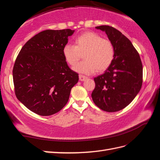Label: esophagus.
Wrapping results in <instances>:
<instances>
[{"mask_svg":"<svg viewBox=\"0 0 160 160\" xmlns=\"http://www.w3.org/2000/svg\"><path fill=\"white\" fill-rule=\"evenodd\" d=\"M86 79H87V77L86 76L82 75V74H80V75H79V80L81 81H83L86 80Z\"/></svg>","mask_w":160,"mask_h":160,"instance_id":"obj_1","label":"esophagus"}]
</instances>
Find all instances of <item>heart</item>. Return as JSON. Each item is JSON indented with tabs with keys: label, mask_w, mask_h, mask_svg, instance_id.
Wrapping results in <instances>:
<instances>
[{
	"label": "heart",
	"mask_w": 160,
	"mask_h": 160,
	"mask_svg": "<svg viewBox=\"0 0 160 160\" xmlns=\"http://www.w3.org/2000/svg\"><path fill=\"white\" fill-rule=\"evenodd\" d=\"M75 46L67 44L63 48L62 53L66 62L74 66L83 54L84 61L74 67L77 72L91 74L96 71L104 72L111 65L114 57L112 43L107 39L102 38L98 33L87 31L74 40Z\"/></svg>",
	"instance_id": "heart-1"
}]
</instances>
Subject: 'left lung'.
Masks as SVG:
<instances>
[{
	"instance_id": "obj_1",
	"label": "left lung",
	"mask_w": 160,
	"mask_h": 160,
	"mask_svg": "<svg viewBox=\"0 0 160 160\" xmlns=\"http://www.w3.org/2000/svg\"><path fill=\"white\" fill-rule=\"evenodd\" d=\"M105 32L114 48V57L105 72L95 77L92 93L94 104L103 111L115 112L131 103L142 88V64L138 51L121 32L107 25L95 27Z\"/></svg>"
}]
</instances>
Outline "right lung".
I'll use <instances>...</instances> for the list:
<instances>
[{
    "instance_id": "right-lung-1",
    "label": "right lung",
    "mask_w": 160,
    "mask_h": 160,
    "mask_svg": "<svg viewBox=\"0 0 160 160\" xmlns=\"http://www.w3.org/2000/svg\"><path fill=\"white\" fill-rule=\"evenodd\" d=\"M74 30H45L23 46L13 68L17 98L40 116L59 112L68 101L79 74L71 70L62 50Z\"/></svg>"
}]
</instances>
